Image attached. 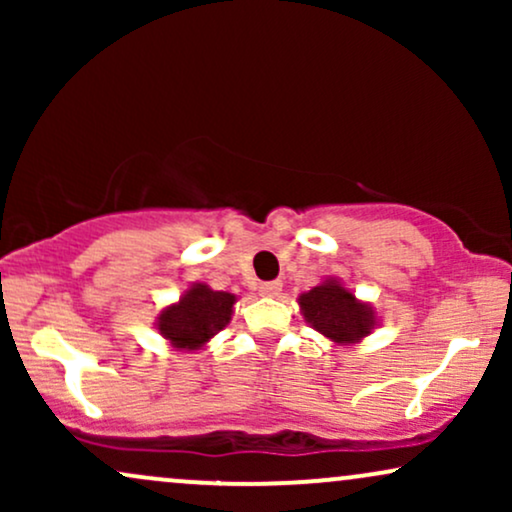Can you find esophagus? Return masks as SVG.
I'll return each mask as SVG.
<instances>
[{
    "instance_id": "obj_1",
    "label": "esophagus",
    "mask_w": 512,
    "mask_h": 512,
    "mask_svg": "<svg viewBox=\"0 0 512 512\" xmlns=\"http://www.w3.org/2000/svg\"><path fill=\"white\" fill-rule=\"evenodd\" d=\"M279 291H281V281H264V284H260L262 296H279Z\"/></svg>"
}]
</instances>
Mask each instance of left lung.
I'll return each mask as SVG.
<instances>
[{"label":"left lung","instance_id":"obj_1","mask_svg":"<svg viewBox=\"0 0 512 512\" xmlns=\"http://www.w3.org/2000/svg\"><path fill=\"white\" fill-rule=\"evenodd\" d=\"M305 320L325 337L339 344H351L373 330V310L358 303L354 293L337 281L315 286L298 298Z\"/></svg>","mask_w":512,"mask_h":512}]
</instances>
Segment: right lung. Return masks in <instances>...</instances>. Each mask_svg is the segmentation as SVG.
<instances>
[{"instance_id":"obj_1","label":"right lung","mask_w":512,"mask_h":512,"mask_svg":"<svg viewBox=\"0 0 512 512\" xmlns=\"http://www.w3.org/2000/svg\"><path fill=\"white\" fill-rule=\"evenodd\" d=\"M236 296L195 284L178 305L158 317V330L178 349H197L231 320Z\"/></svg>"}]
</instances>
